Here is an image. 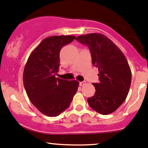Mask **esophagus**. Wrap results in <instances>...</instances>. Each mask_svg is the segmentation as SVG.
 I'll return each instance as SVG.
<instances>
[{"instance_id":"34e87169","label":"esophagus","mask_w":148,"mask_h":148,"mask_svg":"<svg viewBox=\"0 0 148 148\" xmlns=\"http://www.w3.org/2000/svg\"><path fill=\"white\" fill-rule=\"evenodd\" d=\"M85 84H86L85 82H79V85L80 86H83V85H84Z\"/></svg>"}]
</instances>
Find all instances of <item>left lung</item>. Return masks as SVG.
<instances>
[{"mask_svg":"<svg viewBox=\"0 0 148 148\" xmlns=\"http://www.w3.org/2000/svg\"><path fill=\"white\" fill-rule=\"evenodd\" d=\"M88 46L92 64L98 69L99 83H93L95 93L87 99L90 107L102 115L114 112L127 98L132 72L125 56L104 34L80 35L76 38Z\"/></svg>","mask_w":148,"mask_h":148,"instance_id":"obj_1","label":"left lung"}]
</instances>
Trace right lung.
<instances>
[{"mask_svg":"<svg viewBox=\"0 0 148 148\" xmlns=\"http://www.w3.org/2000/svg\"><path fill=\"white\" fill-rule=\"evenodd\" d=\"M73 35L51 36L44 39L29 56L23 82L30 101L42 114L57 116L69 107L79 87L77 80L56 77L59 69V54Z\"/></svg>","mask_w":148,"mask_h":148,"instance_id":"right-lung-1","label":"right lung"}]
</instances>
